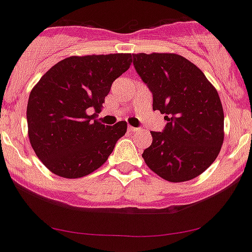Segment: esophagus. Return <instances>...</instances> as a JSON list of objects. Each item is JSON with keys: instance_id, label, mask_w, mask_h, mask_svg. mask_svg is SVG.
Returning a JSON list of instances; mask_svg holds the SVG:
<instances>
[{"instance_id": "obj_1", "label": "esophagus", "mask_w": 252, "mask_h": 252, "mask_svg": "<svg viewBox=\"0 0 252 252\" xmlns=\"http://www.w3.org/2000/svg\"><path fill=\"white\" fill-rule=\"evenodd\" d=\"M128 130H129V131H136V130H138V128H135V126H128Z\"/></svg>"}]
</instances>
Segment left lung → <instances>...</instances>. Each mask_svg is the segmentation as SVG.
<instances>
[{
    "label": "left lung",
    "mask_w": 252,
    "mask_h": 252,
    "mask_svg": "<svg viewBox=\"0 0 252 252\" xmlns=\"http://www.w3.org/2000/svg\"><path fill=\"white\" fill-rule=\"evenodd\" d=\"M133 64L153 94V109L167 121L162 131H151L144 161L166 181L193 180L214 162L223 145L218 92L193 63L177 54H133Z\"/></svg>",
    "instance_id": "obj_1"
}]
</instances>
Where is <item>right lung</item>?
<instances>
[{
  "label": "right lung",
  "instance_id": "add662e5",
  "mask_svg": "<svg viewBox=\"0 0 252 252\" xmlns=\"http://www.w3.org/2000/svg\"><path fill=\"white\" fill-rule=\"evenodd\" d=\"M131 54L70 56L41 76L29 94L28 135L39 160L53 173L79 178L101 167L126 134V123L94 119ZM94 109L89 116L87 112Z\"/></svg>",
  "mask_w": 252,
  "mask_h": 252
}]
</instances>
